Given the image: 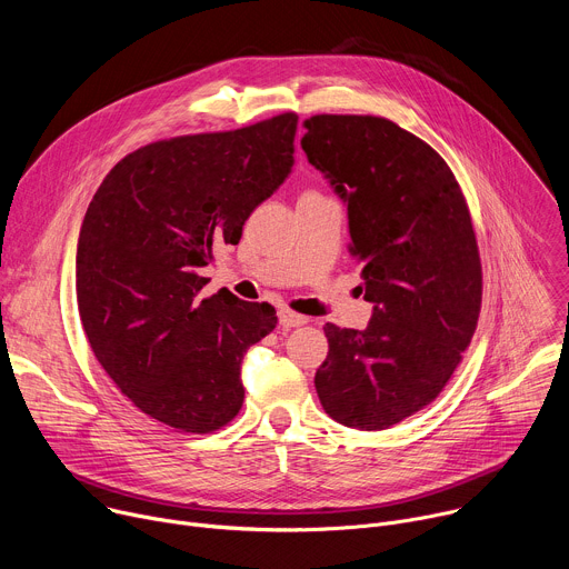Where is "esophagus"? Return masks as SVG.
I'll use <instances>...</instances> for the list:
<instances>
[{
  "label": "esophagus",
  "instance_id": "esophagus-1",
  "mask_svg": "<svg viewBox=\"0 0 569 569\" xmlns=\"http://www.w3.org/2000/svg\"><path fill=\"white\" fill-rule=\"evenodd\" d=\"M279 321H281V327L288 331V329L303 327V323L308 321V317H303V315H299V312H292V310H288V308H281V310H279Z\"/></svg>",
  "mask_w": 569,
  "mask_h": 569
}]
</instances>
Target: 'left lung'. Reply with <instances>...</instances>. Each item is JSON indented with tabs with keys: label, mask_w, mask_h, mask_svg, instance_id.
Returning a JSON list of instances; mask_svg holds the SVG:
<instances>
[{
	"label": "left lung",
	"mask_w": 569,
	"mask_h": 569,
	"mask_svg": "<svg viewBox=\"0 0 569 569\" xmlns=\"http://www.w3.org/2000/svg\"><path fill=\"white\" fill-rule=\"evenodd\" d=\"M301 148L347 202L362 266L367 329L327 323L315 373L327 415L387 430L430 405L468 349L481 310V261L461 187L446 159L385 117L315 114Z\"/></svg>",
	"instance_id": "8db88e82"
}]
</instances>
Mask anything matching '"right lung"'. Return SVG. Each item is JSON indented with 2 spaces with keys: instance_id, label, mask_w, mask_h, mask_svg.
Returning a JSON list of instances; mask_svg holds the SVG:
<instances>
[{
  "instance_id": "right-lung-1",
  "label": "right lung",
  "mask_w": 569,
  "mask_h": 569,
  "mask_svg": "<svg viewBox=\"0 0 569 569\" xmlns=\"http://www.w3.org/2000/svg\"><path fill=\"white\" fill-rule=\"evenodd\" d=\"M297 114L159 139L126 154L94 193L76 252L88 342L137 410L207 435L242 408L240 362L277 327L270 303L200 297V268L238 246L250 213L292 169Z\"/></svg>"
}]
</instances>
